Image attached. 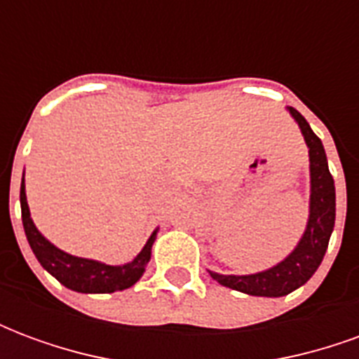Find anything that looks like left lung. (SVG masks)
<instances>
[{"instance_id": "obj_1", "label": "left lung", "mask_w": 359, "mask_h": 359, "mask_svg": "<svg viewBox=\"0 0 359 359\" xmlns=\"http://www.w3.org/2000/svg\"><path fill=\"white\" fill-rule=\"evenodd\" d=\"M292 117L298 121L302 134L309 148V171H311V202H309L308 229L285 262L275 265L273 269L256 273V275H219L210 271V275L219 285L229 286L233 290H241L250 296H285L298 286L308 283L323 262L325 252L329 246L332 226H334V180L327 165V156L321 140L309 128L308 121L300 113L290 107Z\"/></svg>"}]
</instances>
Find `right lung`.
Returning a JSON list of instances; mask_svg holds the SVG:
<instances>
[{"instance_id": "obj_1", "label": "right lung", "mask_w": 359, "mask_h": 359, "mask_svg": "<svg viewBox=\"0 0 359 359\" xmlns=\"http://www.w3.org/2000/svg\"><path fill=\"white\" fill-rule=\"evenodd\" d=\"M20 211H22V225H25L28 244L34 252V256L38 257L40 265L57 278L61 285L71 288L74 292L109 294L133 286L146 269V264H148L149 256H151V244L156 241L157 234L156 231L149 236L146 246L142 248L140 254L134 257L130 264L105 265L100 264V262H92V259L69 256L65 252L55 248L51 242L46 241L42 234L38 233V229L30 219V211H28L27 194H25V179H22V184H20Z\"/></svg>"}]
</instances>
